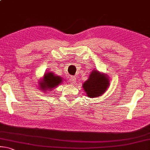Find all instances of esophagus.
Here are the masks:
<instances>
[{
    "label": "esophagus",
    "instance_id": "obj_1",
    "mask_svg": "<svg viewBox=\"0 0 150 150\" xmlns=\"http://www.w3.org/2000/svg\"><path fill=\"white\" fill-rule=\"evenodd\" d=\"M70 82L71 84H75L76 83V77L74 76H71L70 77Z\"/></svg>",
    "mask_w": 150,
    "mask_h": 150
}]
</instances>
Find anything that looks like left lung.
Here are the masks:
<instances>
[{
  "label": "left lung",
  "mask_w": 150,
  "mask_h": 150,
  "mask_svg": "<svg viewBox=\"0 0 150 150\" xmlns=\"http://www.w3.org/2000/svg\"><path fill=\"white\" fill-rule=\"evenodd\" d=\"M109 86L108 76L97 70L92 71L88 79L83 84V88L87 96L91 98L102 96Z\"/></svg>",
  "instance_id": "1"
}]
</instances>
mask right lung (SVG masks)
Wrapping results in <instances>:
<instances>
[{"mask_svg":"<svg viewBox=\"0 0 150 150\" xmlns=\"http://www.w3.org/2000/svg\"><path fill=\"white\" fill-rule=\"evenodd\" d=\"M62 82L63 79L60 76L54 75V73L48 72L45 73L43 78L41 81H39V85L40 89H41L42 91H46L47 90L51 91L54 87H57Z\"/></svg>","mask_w":150,"mask_h":150,"instance_id":"1","label":"right lung"}]
</instances>
